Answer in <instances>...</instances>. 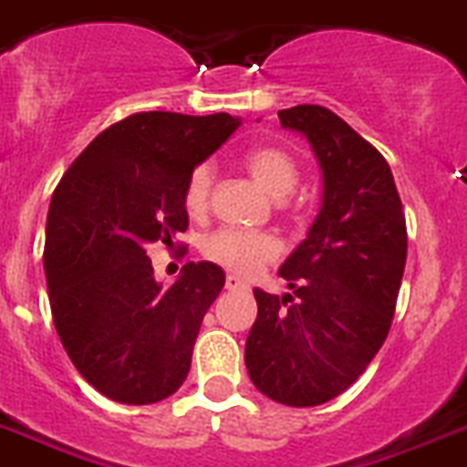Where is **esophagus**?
Listing matches in <instances>:
<instances>
[{
	"label": "esophagus",
	"instance_id": "obj_1",
	"mask_svg": "<svg viewBox=\"0 0 467 467\" xmlns=\"http://www.w3.org/2000/svg\"><path fill=\"white\" fill-rule=\"evenodd\" d=\"M224 285H226V290H248L250 288L248 283L243 281V278L234 276V274H229V276H226Z\"/></svg>",
	"mask_w": 467,
	"mask_h": 467
}]
</instances>
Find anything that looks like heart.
I'll return each instance as SVG.
<instances>
[{"label":"heart","mask_w":467,"mask_h":467,"mask_svg":"<svg viewBox=\"0 0 467 467\" xmlns=\"http://www.w3.org/2000/svg\"><path fill=\"white\" fill-rule=\"evenodd\" d=\"M245 167L262 189L274 198H283L297 186L300 170L288 150L278 146H257L245 153ZM213 191V170L210 165H195L186 177L182 202L189 217L201 219L210 207ZM201 253L207 262L222 266L226 272L253 276L262 266L272 265L281 257V243L265 231L219 229L202 238Z\"/></svg>","instance_id":"heart-1"}]
</instances>
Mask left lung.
Here are the masks:
<instances>
[{
  "instance_id": "obj_1",
  "label": "left lung",
  "mask_w": 467,
  "mask_h": 467,
  "mask_svg": "<svg viewBox=\"0 0 467 467\" xmlns=\"http://www.w3.org/2000/svg\"><path fill=\"white\" fill-rule=\"evenodd\" d=\"M278 119L312 143L324 202L278 269L290 293L254 290L245 366L269 400L318 406L345 392L388 337L406 265V217L388 161L340 115L305 103L278 110Z\"/></svg>"
}]
</instances>
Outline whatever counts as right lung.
I'll return each mask as SVG.
<instances>
[{
    "instance_id": "add662e5",
    "label": "right lung",
    "mask_w": 467,
    "mask_h": 467,
    "mask_svg": "<svg viewBox=\"0 0 467 467\" xmlns=\"http://www.w3.org/2000/svg\"><path fill=\"white\" fill-rule=\"evenodd\" d=\"M241 125L229 113H134L103 130L51 195L44 274L67 357L119 404L182 388L202 317L224 288L213 262H186L162 288L146 254L189 229L186 177ZM182 248V245H177Z\"/></svg>"
}]
</instances>
